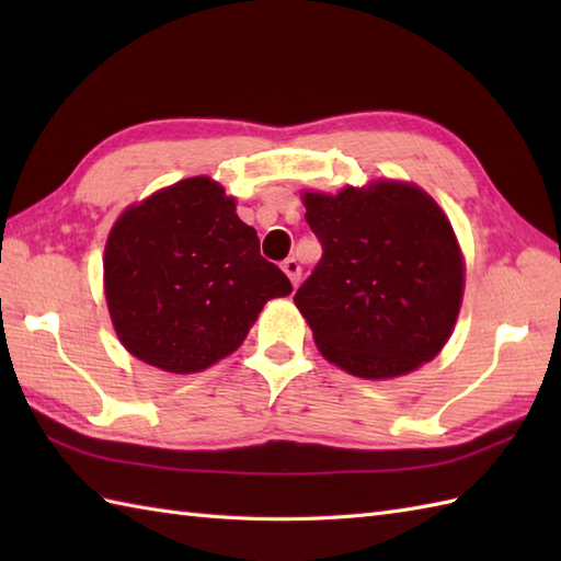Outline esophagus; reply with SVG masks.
<instances>
[{
  "instance_id": "obj_1",
  "label": "esophagus",
  "mask_w": 561,
  "mask_h": 561,
  "mask_svg": "<svg viewBox=\"0 0 561 561\" xmlns=\"http://www.w3.org/2000/svg\"><path fill=\"white\" fill-rule=\"evenodd\" d=\"M282 270L287 272V277L291 279V284L296 287V284H299V279H301V265H299V260L296 257H287L282 262Z\"/></svg>"
}]
</instances>
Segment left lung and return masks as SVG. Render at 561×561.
I'll return each instance as SVG.
<instances>
[{"instance_id": "obj_1", "label": "left lung", "mask_w": 561, "mask_h": 561, "mask_svg": "<svg viewBox=\"0 0 561 561\" xmlns=\"http://www.w3.org/2000/svg\"><path fill=\"white\" fill-rule=\"evenodd\" d=\"M323 257L294 296L320 354L362 378H392L432 362L462 299L450 221L414 185L376 183L306 193Z\"/></svg>"}]
</instances>
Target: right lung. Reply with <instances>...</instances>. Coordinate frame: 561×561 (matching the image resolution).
Returning <instances> with one entry per match:
<instances>
[{
	"label": "right lung",
	"instance_id": "right-lung-1",
	"mask_svg": "<svg viewBox=\"0 0 561 561\" xmlns=\"http://www.w3.org/2000/svg\"><path fill=\"white\" fill-rule=\"evenodd\" d=\"M105 299L127 352L195 374L238 350L291 282L260 255L253 226L209 178H187L129 207L105 243Z\"/></svg>",
	"mask_w": 561,
	"mask_h": 561
}]
</instances>
